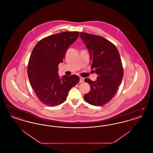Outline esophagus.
Here are the masks:
<instances>
[{
  "mask_svg": "<svg viewBox=\"0 0 153 153\" xmlns=\"http://www.w3.org/2000/svg\"><path fill=\"white\" fill-rule=\"evenodd\" d=\"M84 81V79L82 77H80V83H82Z\"/></svg>",
  "mask_w": 153,
  "mask_h": 153,
  "instance_id": "1",
  "label": "esophagus"
}]
</instances>
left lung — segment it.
I'll return each mask as SVG.
<instances>
[{"instance_id":"obj_1","label":"left lung","mask_w":153,"mask_h":153,"mask_svg":"<svg viewBox=\"0 0 153 153\" xmlns=\"http://www.w3.org/2000/svg\"><path fill=\"white\" fill-rule=\"evenodd\" d=\"M80 37L89 51L92 68L97 74L95 81L85 79L91 90L84 99L91 105H103L117 94L123 77L119 53L114 44L102 36L81 32Z\"/></svg>"}]
</instances>
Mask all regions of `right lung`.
<instances>
[{"label":"right lung","instance_id":"right-lung-1","mask_svg":"<svg viewBox=\"0 0 153 153\" xmlns=\"http://www.w3.org/2000/svg\"><path fill=\"white\" fill-rule=\"evenodd\" d=\"M79 31H65L46 36L34 46L27 65L30 83L43 104L57 106L65 102L70 89L80 81L78 76L59 78L58 64L66 51L79 36Z\"/></svg>","mask_w":153,"mask_h":153}]
</instances>
